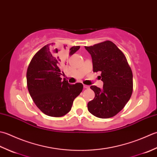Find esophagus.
Segmentation results:
<instances>
[{
	"instance_id": "obj_1",
	"label": "esophagus",
	"mask_w": 157,
	"mask_h": 157,
	"mask_svg": "<svg viewBox=\"0 0 157 157\" xmlns=\"http://www.w3.org/2000/svg\"><path fill=\"white\" fill-rule=\"evenodd\" d=\"M83 87H84L85 89H89V85H83Z\"/></svg>"
}]
</instances>
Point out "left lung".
<instances>
[{"label": "left lung", "mask_w": 157, "mask_h": 157, "mask_svg": "<svg viewBox=\"0 0 157 157\" xmlns=\"http://www.w3.org/2000/svg\"><path fill=\"white\" fill-rule=\"evenodd\" d=\"M91 54L93 70L100 72L101 89L92 85L95 98L87 104L95 117L108 119L117 114L129 100L133 92V74L124 53L112 41L85 47Z\"/></svg>", "instance_id": "left-lung-1"}]
</instances>
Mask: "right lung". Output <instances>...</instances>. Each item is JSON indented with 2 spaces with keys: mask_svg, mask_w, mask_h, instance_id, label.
<instances>
[{
  "mask_svg": "<svg viewBox=\"0 0 157 157\" xmlns=\"http://www.w3.org/2000/svg\"><path fill=\"white\" fill-rule=\"evenodd\" d=\"M79 48L72 47L69 55H73ZM53 49V43L48 44L34 56L28 67L27 86L41 112L48 116L60 117L71 110L73 101L82 91L83 85L81 82L70 85L65 78L62 80L63 63L59 56L63 53ZM53 50L58 54H54Z\"/></svg>",
  "mask_w": 157,
  "mask_h": 157,
  "instance_id": "1",
  "label": "right lung"
}]
</instances>
